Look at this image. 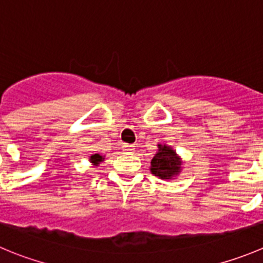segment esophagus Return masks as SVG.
I'll list each match as a JSON object with an SVG mask.
<instances>
[{"label":"esophagus","mask_w":263,"mask_h":263,"mask_svg":"<svg viewBox=\"0 0 263 263\" xmlns=\"http://www.w3.org/2000/svg\"><path fill=\"white\" fill-rule=\"evenodd\" d=\"M123 150L126 153H134L135 152V147H134V145L126 144V145H123Z\"/></svg>","instance_id":"1"}]
</instances>
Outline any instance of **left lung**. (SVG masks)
Listing matches in <instances>:
<instances>
[{"instance_id": "left-lung-1", "label": "left lung", "mask_w": 263, "mask_h": 263, "mask_svg": "<svg viewBox=\"0 0 263 263\" xmlns=\"http://www.w3.org/2000/svg\"><path fill=\"white\" fill-rule=\"evenodd\" d=\"M183 160L167 144H158V152L150 162V172L160 180H173L182 171Z\"/></svg>"}]
</instances>
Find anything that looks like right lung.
Masks as SVG:
<instances>
[{
  "label": "right lung",
  "mask_w": 263,
  "mask_h": 263,
  "mask_svg": "<svg viewBox=\"0 0 263 263\" xmlns=\"http://www.w3.org/2000/svg\"><path fill=\"white\" fill-rule=\"evenodd\" d=\"M104 159H105V158H104L103 155L99 154V153H93L90 157V162L92 163L93 165H99L101 162H104Z\"/></svg>",
  "instance_id": "1"
}]
</instances>
